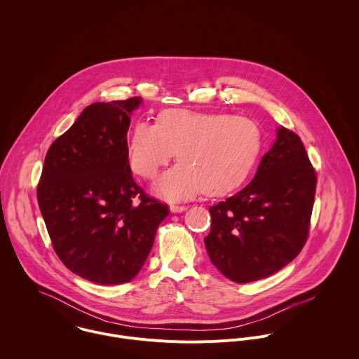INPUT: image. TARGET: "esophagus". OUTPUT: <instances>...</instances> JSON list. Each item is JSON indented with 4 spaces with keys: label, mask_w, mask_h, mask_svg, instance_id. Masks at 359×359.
<instances>
[{
    "label": "esophagus",
    "mask_w": 359,
    "mask_h": 359,
    "mask_svg": "<svg viewBox=\"0 0 359 359\" xmlns=\"http://www.w3.org/2000/svg\"><path fill=\"white\" fill-rule=\"evenodd\" d=\"M170 208H171L172 212H182V211H185L188 207L184 205H170Z\"/></svg>",
    "instance_id": "1"
}]
</instances>
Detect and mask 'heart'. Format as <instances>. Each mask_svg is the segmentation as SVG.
Instances as JSON below:
<instances>
[{
    "instance_id": "obj_1",
    "label": "heart",
    "mask_w": 359,
    "mask_h": 359,
    "mask_svg": "<svg viewBox=\"0 0 359 359\" xmlns=\"http://www.w3.org/2000/svg\"><path fill=\"white\" fill-rule=\"evenodd\" d=\"M261 147V128L252 118L168 109L158 114L157 124H135L128 161L137 175L152 181L177 152L181 161L161 177L156 192L167 199L191 198L203 189L221 196L248 180Z\"/></svg>"
}]
</instances>
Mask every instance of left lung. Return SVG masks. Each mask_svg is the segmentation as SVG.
Instances as JSON below:
<instances>
[{"mask_svg":"<svg viewBox=\"0 0 359 359\" xmlns=\"http://www.w3.org/2000/svg\"><path fill=\"white\" fill-rule=\"evenodd\" d=\"M316 172L300 137L280 127L252 182L211 205L205 238L211 262L228 279H264L300 255L309 233Z\"/></svg>","mask_w":359,"mask_h":359,"instance_id":"8db88e82","label":"left lung"}]
</instances>
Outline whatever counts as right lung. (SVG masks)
I'll return each instance as SVG.
<instances>
[{"label": "right lung", "mask_w": 359, "mask_h": 359, "mask_svg": "<svg viewBox=\"0 0 359 359\" xmlns=\"http://www.w3.org/2000/svg\"><path fill=\"white\" fill-rule=\"evenodd\" d=\"M140 97L87 106L52 142L37 199L60 261L98 283L130 282L144 266L168 205L133 178L127 133Z\"/></svg>", "instance_id": "obj_1"}]
</instances>
